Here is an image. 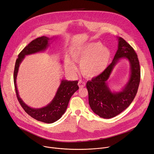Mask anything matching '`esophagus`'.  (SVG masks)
<instances>
[{
    "label": "esophagus",
    "mask_w": 154,
    "mask_h": 154,
    "mask_svg": "<svg viewBox=\"0 0 154 154\" xmlns=\"http://www.w3.org/2000/svg\"><path fill=\"white\" fill-rule=\"evenodd\" d=\"M85 85H86V83H85L84 81H82V80H79L78 82V86L80 88H84L85 86Z\"/></svg>",
    "instance_id": "34e87169"
}]
</instances>
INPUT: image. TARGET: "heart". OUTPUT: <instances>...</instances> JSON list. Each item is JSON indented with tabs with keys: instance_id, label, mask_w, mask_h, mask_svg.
Returning a JSON list of instances; mask_svg holds the SVG:
<instances>
[{
	"instance_id": "b5f03b06",
	"label": "heart",
	"mask_w": 154,
	"mask_h": 154,
	"mask_svg": "<svg viewBox=\"0 0 154 154\" xmlns=\"http://www.w3.org/2000/svg\"><path fill=\"white\" fill-rule=\"evenodd\" d=\"M73 59L80 63L82 73L88 77H95L103 72L108 65L111 57L109 48L100 42H92L75 47L71 52ZM67 69L76 72L75 63L68 57L65 58Z\"/></svg>"
}]
</instances>
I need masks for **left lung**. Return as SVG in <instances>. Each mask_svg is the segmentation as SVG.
I'll return each mask as SVG.
<instances>
[{
	"label": "left lung",
	"instance_id": "left-lung-1",
	"mask_svg": "<svg viewBox=\"0 0 154 154\" xmlns=\"http://www.w3.org/2000/svg\"><path fill=\"white\" fill-rule=\"evenodd\" d=\"M118 49L111 63L100 75L86 84L91 108L94 113L104 119L114 117L127 109L134 100L140 82L141 70L137 54L122 38L118 37ZM122 58L130 62V78L121 91L112 93L106 82L114 66Z\"/></svg>",
	"mask_w": 154,
	"mask_h": 154
}]
</instances>
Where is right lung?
<instances>
[{
    "label": "right lung",
    "instance_id": "obj_1",
    "mask_svg": "<svg viewBox=\"0 0 154 154\" xmlns=\"http://www.w3.org/2000/svg\"><path fill=\"white\" fill-rule=\"evenodd\" d=\"M49 40L50 38L48 37L42 36L32 40L28 44L19 54L18 58L16 60L13 75L16 97L22 108L33 119L47 124H51L57 121L65 113L70 98L73 94L79 89L78 86V81L62 80L60 86L52 101L45 107L35 109L26 105L20 97L16 86V77L18 75L20 65L24 59L25 56L45 51L49 45Z\"/></svg>",
    "mask_w": 154,
    "mask_h": 154
}]
</instances>
